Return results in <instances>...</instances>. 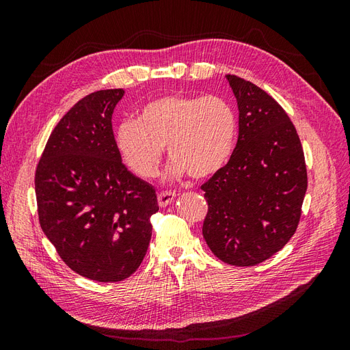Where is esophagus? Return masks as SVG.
I'll use <instances>...</instances> for the list:
<instances>
[{
    "instance_id": "obj_1",
    "label": "esophagus",
    "mask_w": 350,
    "mask_h": 350,
    "mask_svg": "<svg viewBox=\"0 0 350 350\" xmlns=\"http://www.w3.org/2000/svg\"><path fill=\"white\" fill-rule=\"evenodd\" d=\"M175 197H176V194L174 191H162V193H159V196H157L159 206H161V207L169 206L175 200Z\"/></svg>"
}]
</instances>
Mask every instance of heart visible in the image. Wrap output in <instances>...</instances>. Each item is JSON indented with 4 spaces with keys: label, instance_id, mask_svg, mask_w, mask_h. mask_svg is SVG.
Instances as JSON below:
<instances>
[{
    "label": "heart",
    "instance_id": "1",
    "mask_svg": "<svg viewBox=\"0 0 350 350\" xmlns=\"http://www.w3.org/2000/svg\"><path fill=\"white\" fill-rule=\"evenodd\" d=\"M235 134L237 116L224 99L169 94L147 103L137 121L120 124L115 144L137 176L153 178L167 147L175 176L201 179L228 162Z\"/></svg>",
    "mask_w": 350,
    "mask_h": 350
}]
</instances>
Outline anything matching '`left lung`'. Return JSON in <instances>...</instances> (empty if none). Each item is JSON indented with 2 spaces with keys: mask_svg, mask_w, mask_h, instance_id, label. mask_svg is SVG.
I'll use <instances>...</instances> for the list:
<instances>
[{
  "mask_svg": "<svg viewBox=\"0 0 350 350\" xmlns=\"http://www.w3.org/2000/svg\"><path fill=\"white\" fill-rule=\"evenodd\" d=\"M239 134L229 162L201 185L203 237L215 256L250 267L279 252L299 225L308 185L299 135L269 93L235 74Z\"/></svg>",
  "mask_w": 350,
  "mask_h": 350,
  "instance_id": "left-lung-1",
  "label": "left lung"
}]
</instances>
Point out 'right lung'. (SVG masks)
<instances>
[{
	"label": "right lung",
	"mask_w": 350,
	"mask_h": 350,
	"mask_svg": "<svg viewBox=\"0 0 350 350\" xmlns=\"http://www.w3.org/2000/svg\"><path fill=\"white\" fill-rule=\"evenodd\" d=\"M122 89L93 92L52 130L35 172L42 230L67 266L94 282L140 267L159 210L154 188L121 162L112 113Z\"/></svg>",
	"instance_id": "right-lung-1"
}]
</instances>
